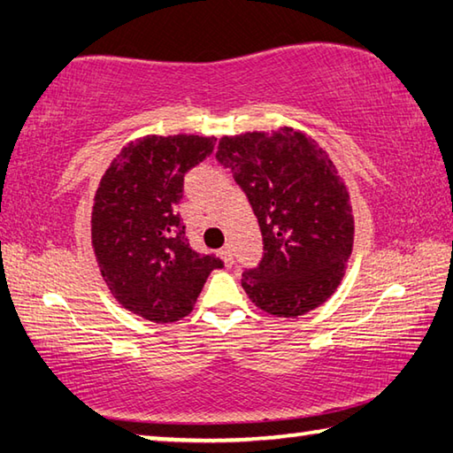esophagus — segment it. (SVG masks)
I'll list each match as a JSON object with an SVG mask.
<instances>
[{"label":"esophagus","instance_id":"34e87169","mask_svg":"<svg viewBox=\"0 0 453 453\" xmlns=\"http://www.w3.org/2000/svg\"><path fill=\"white\" fill-rule=\"evenodd\" d=\"M219 257L224 259L226 265H232L234 264V251H232V248H229V245H226V248H221L219 250Z\"/></svg>","mask_w":453,"mask_h":453}]
</instances>
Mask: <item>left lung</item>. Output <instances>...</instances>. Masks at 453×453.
<instances>
[{"label": "left lung", "instance_id": "left-lung-1", "mask_svg": "<svg viewBox=\"0 0 453 453\" xmlns=\"http://www.w3.org/2000/svg\"><path fill=\"white\" fill-rule=\"evenodd\" d=\"M218 162L254 210L264 256L242 273L257 308L278 318L316 310L340 286L354 243L348 189L327 153L302 132L221 137Z\"/></svg>", "mask_w": 453, "mask_h": 453}]
</instances>
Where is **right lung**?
<instances>
[{
	"label": "right lung",
	"instance_id": "right-lung-1",
	"mask_svg": "<svg viewBox=\"0 0 453 453\" xmlns=\"http://www.w3.org/2000/svg\"><path fill=\"white\" fill-rule=\"evenodd\" d=\"M211 151V137H142L119 151L96 191L91 243L99 272L126 310L156 324L186 318L208 275L224 267L189 248L178 213L186 173Z\"/></svg>",
	"mask_w": 453,
	"mask_h": 453
}]
</instances>
